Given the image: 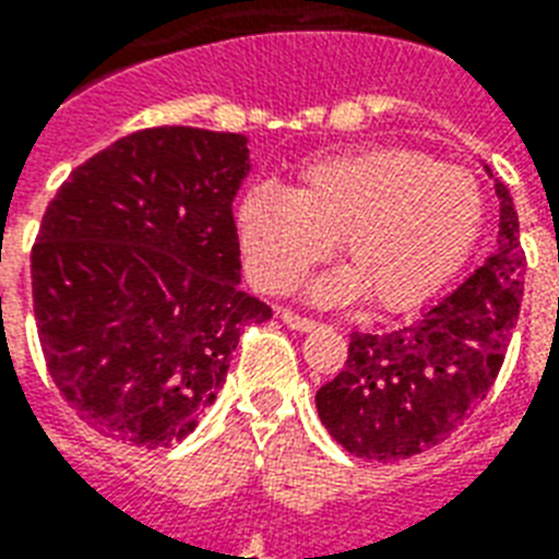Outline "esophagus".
<instances>
[{
    "instance_id": "34e87169",
    "label": "esophagus",
    "mask_w": 559,
    "mask_h": 559,
    "mask_svg": "<svg viewBox=\"0 0 559 559\" xmlns=\"http://www.w3.org/2000/svg\"><path fill=\"white\" fill-rule=\"evenodd\" d=\"M281 322L287 324V328H293V331H301V333L316 331V328H319V322H316V319L296 313V310H281Z\"/></svg>"
}]
</instances>
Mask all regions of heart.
Masks as SVG:
<instances>
[{
    "label": "heart",
    "mask_w": 559,
    "mask_h": 559,
    "mask_svg": "<svg viewBox=\"0 0 559 559\" xmlns=\"http://www.w3.org/2000/svg\"><path fill=\"white\" fill-rule=\"evenodd\" d=\"M485 223V193L469 170L406 147H362L301 165L293 188L254 186L237 205L246 270L284 293L324 261L340 237L348 272L316 289L403 310L459 270Z\"/></svg>",
    "instance_id": "1"
}]
</instances>
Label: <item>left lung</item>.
Masks as SVG:
<instances>
[{"label": "left lung", "instance_id": "8db88e82", "mask_svg": "<svg viewBox=\"0 0 559 559\" xmlns=\"http://www.w3.org/2000/svg\"><path fill=\"white\" fill-rule=\"evenodd\" d=\"M496 182V252L415 324L350 333L348 359L316 391L333 441L359 459L403 461L452 435L493 389L520 319L525 252L508 188Z\"/></svg>", "mask_w": 559, "mask_h": 559}]
</instances>
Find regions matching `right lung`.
Instances as JSON below:
<instances>
[{
	"mask_svg": "<svg viewBox=\"0 0 559 559\" xmlns=\"http://www.w3.org/2000/svg\"><path fill=\"white\" fill-rule=\"evenodd\" d=\"M246 135L147 127L69 174L31 249L46 368L83 424L168 447L200 424L240 333L272 316L240 284L231 200Z\"/></svg>",
	"mask_w": 559,
	"mask_h": 559,
	"instance_id": "right-lung-1",
	"label": "right lung"
}]
</instances>
